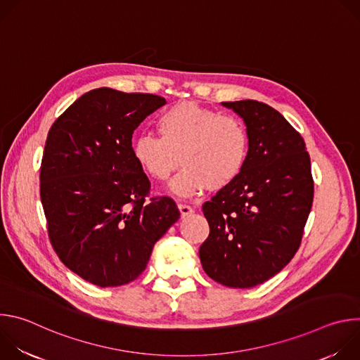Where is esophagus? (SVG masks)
I'll list each match as a JSON object with an SVG mask.
<instances>
[{
  "label": "esophagus",
  "mask_w": 360,
  "mask_h": 360,
  "mask_svg": "<svg viewBox=\"0 0 360 360\" xmlns=\"http://www.w3.org/2000/svg\"><path fill=\"white\" fill-rule=\"evenodd\" d=\"M178 208H179L182 217H188V215H191L193 212V208L189 207V205H186V203H179Z\"/></svg>",
  "instance_id": "obj_1"
}]
</instances>
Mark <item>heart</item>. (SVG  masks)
Listing matches in <instances>:
<instances>
[{
	"label": "heart",
	"mask_w": 360,
	"mask_h": 360,
	"mask_svg": "<svg viewBox=\"0 0 360 360\" xmlns=\"http://www.w3.org/2000/svg\"><path fill=\"white\" fill-rule=\"evenodd\" d=\"M160 136L141 135L132 146L138 167L152 179L165 182L181 167L172 192L192 196L205 186L218 192L232 185L249 157V132L233 115L219 114L193 102H178L157 122Z\"/></svg>",
	"instance_id": "heart-1"
}]
</instances>
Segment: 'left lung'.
Listing matches in <instances>:
<instances>
[{"label": "left lung", "instance_id": "1", "mask_svg": "<svg viewBox=\"0 0 360 360\" xmlns=\"http://www.w3.org/2000/svg\"><path fill=\"white\" fill-rule=\"evenodd\" d=\"M249 132L239 178L202 205L210 236L202 268L228 288H252L281 272L297 252L314 202L311 158L300 134L272 107L253 99L222 102Z\"/></svg>", "mask_w": 360, "mask_h": 360}]
</instances>
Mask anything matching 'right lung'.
<instances>
[{
  "label": "right lung",
  "instance_id": "add662e5",
  "mask_svg": "<svg viewBox=\"0 0 360 360\" xmlns=\"http://www.w3.org/2000/svg\"><path fill=\"white\" fill-rule=\"evenodd\" d=\"M165 104L160 95L96 88L48 132L39 195L51 245L68 269L101 288L135 281L181 217L169 196L146 200L150 182L132 155L134 131Z\"/></svg>",
  "mask_w": 360,
  "mask_h": 360
}]
</instances>
